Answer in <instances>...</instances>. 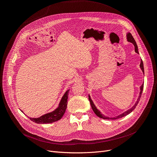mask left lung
<instances>
[{"label": "left lung", "mask_w": 157, "mask_h": 157, "mask_svg": "<svg viewBox=\"0 0 157 157\" xmlns=\"http://www.w3.org/2000/svg\"><path fill=\"white\" fill-rule=\"evenodd\" d=\"M126 39H127V41L129 42H131V43H132L133 44H134V47H135V52H136L137 54H139V52H138V48H137V45L136 44V42L134 39V37L132 36V34L130 33H128L126 34ZM140 67L142 71V72L144 73V63H143V61H142V59L141 60V63H140ZM140 96L138 97V98H137V101H136L135 104L134 105H133L130 109H128V110H127L126 111L122 113V114H120V115H118L117 116H115L114 117H107L105 115H104L103 114H102L101 113V111L99 110V109L96 107V105H95V104L94 103L93 101L91 99V97H90V95H88V99H89V101L90 102V105H91V107H92V109H93L94 112L95 113V114L96 115L99 117V118H103V119H112V120H115V119H117V118H122L123 117H125L127 115H128V114H130V113H132L133 111L134 110V109L136 108V107L137 106V104H138L139 101H140V98L141 96V94H142V92H143V89H144V84L141 85V86H140Z\"/></svg>", "instance_id": "obj_1"}]
</instances>
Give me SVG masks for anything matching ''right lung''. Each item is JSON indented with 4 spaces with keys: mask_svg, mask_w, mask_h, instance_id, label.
<instances>
[{
    "mask_svg": "<svg viewBox=\"0 0 157 157\" xmlns=\"http://www.w3.org/2000/svg\"><path fill=\"white\" fill-rule=\"evenodd\" d=\"M69 90L65 92L63 97L61 98L58 107L54 111L46 113L39 118H30V119L37 124H49L60 120L63 116L67 105V99ZM23 112V111H22Z\"/></svg>",
    "mask_w": 157,
    "mask_h": 157,
    "instance_id": "right-lung-1",
    "label": "right lung"
}]
</instances>
